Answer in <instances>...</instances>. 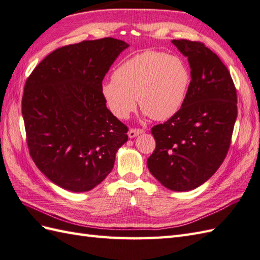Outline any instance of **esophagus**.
<instances>
[{
  "mask_svg": "<svg viewBox=\"0 0 260 260\" xmlns=\"http://www.w3.org/2000/svg\"><path fill=\"white\" fill-rule=\"evenodd\" d=\"M143 132H145V130H143V129H134V128H132V129L129 130L128 135H129L130 138H136L137 136L143 134Z\"/></svg>",
  "mask_w": 260,
  "mask_h": 260,
  "instance_id": "esophagus-1",
  "label": "esophagus"
}]
</instances>
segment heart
<instances>
[{
	"label": "heart",
	"mask_w": 260,
	"mask_h": 260,
	"mask_svg": "<svg viewBox=\"0 0 260 260\" xmlns=\"http://www.w3.org/2000/svg\"><path fill=\"white\" fill-rule=\"evenodd\" d=\"M191 74L182 57L159 51H143L121 63L112 80L102 84L109 110L125 120L139 106L154 120L175 115L187 98Z\"/></svg>",
	"instance_id": "obj_1"
}]
</instances>
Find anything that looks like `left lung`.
<instances>
[{
	"mask_svg": "<svg viewBox=\"0 0 260 260\" xmlns=\"http://www.w3.org/2000/svg\"><path fill=\"white\" fill-rule=\"evenodd\" d=\"M171 42L188 57L191 81L180 110L151 129L155 149L147 165L164 187L189 191L208 180L226 158L237 93L228 69L204 43Z\"/></svg>",
	"mask_w": 260,
	"mask_h": 260,
	"instance_id": "1",
	"label": "left lung"
}]
</instances>
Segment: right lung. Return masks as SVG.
Listing matches in <instances>:
<instances>
[{"label":"right lung","mask_w":260,"mask_h":260,"mask_svg":"<svg viewBox=\"0 0 260 260\" xmlns=\"http://www.w3.org/2000/svg\"><path fill=\"white\" fill-rule=\"evenodd\" d=\"M129 47L105 38L50 53L27 78L22 115L31 157L42 174L72 192L93 189L110 174L128 128L111 113L102 80Z\"/></svg>","instance_id":"1"}]
</instances>
